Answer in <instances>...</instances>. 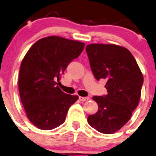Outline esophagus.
I'll list each match as a JSON object with an SVG mask.
<instances>
[{
  "mask_svg": "<svg viewBox=\"0 0 156 156\" xmlns=\"http://www.w3.org/2000/svg\"><path fill=\"white\" fill-rule=\"evenodd\" d=\"M88 99H89V98H88V97H81V96H80V97H79V100H80V101H88Z\"/></svg>",
  "mask_w": 156,
  "mask_h": 156,
  "instance_id": "obj_1",
  "label": "esophagus"
}]
</instances>
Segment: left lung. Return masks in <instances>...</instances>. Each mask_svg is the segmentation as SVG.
Listing matches in <instances>:
<instances>
[{
	"label": "left lung",
	"instance_id": "8db88e82",
	"mask_svg": "<svg viewBox=\"0 0 156 156\" xmlns=\"http://www.w3.org/2000/svg\"><path fill=\"white\" fill-rule=\"evenodd\" d=\"M86 52L94 78L107 81L108 94L94 96L98 112L88 117V124L104 134H112L132 117L139 102L143 75L127 48L116 44H91Z\"/></svg>",
	"mask_w": 156,
	"mask_h": 156
}]
</instances>
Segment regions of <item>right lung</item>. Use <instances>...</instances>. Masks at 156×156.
<instances>
[{"instance_id": "add662e5", "label": "right lung", "mask_w": 156, "mask_h": 156, "mask_svg": "<svg viewBox=\"0 0 156 156\" xmlns=\"http://www.w3.org/2000/svg\"><path fill=\"white\" fill-rule=\"evenodd\" d=\"M84 47L82 42L49 36L35 42L23 58L19 94L27 119L38 129L51 130L63 124L69 108L78 99L63 92L57 82Z\"/></svg>"}]
</instances>
